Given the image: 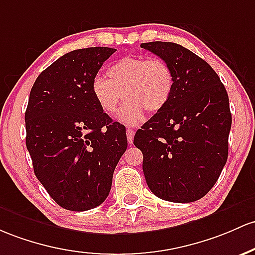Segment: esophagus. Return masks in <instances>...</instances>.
<instances>
[{"label": "esophagus", "mask_w": 255, "mask_h": 255, "mask_svg": "<svg viewBox=\"0 0 255 255\" xmlns=\"http://www.w3.org/2000/svg\"><path fill=\"white\" fill-rule=\"evenodd\" d=\"M133 139H134V130L132 128H128L127 129V140L129 144H132L133 142Z\"/></svg>", "instance_id": "1"}]
</instances>
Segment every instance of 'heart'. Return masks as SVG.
<instances>
[{"instance_id":"1","label":"heart","mask_w":255,"mask_h":255,"mask_svg":"<svg viewBox=\"0 0 255 255\" xmlns=\"http://www.w3.org/2000/svg\"><path fill=\"white\" fill-rule=\"evenodd\" d=\"M107 78L96 76L91 91L103 113L113 115L123 97L127 102L119 119L126 125H135L147 113H157L168 103L174 88V74L161 58L125 57L106 71ZM123 96H121V93Z\"/></svg>"}]
</instances>
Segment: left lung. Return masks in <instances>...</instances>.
Returning <instances> with one entry per match:
<instances>
[{
    "instance_id": "left-lung-1",
    "label": "left lung",
    "mask_w": 255,
    "mask_h": 255,
    "mask_svg": "<svg viewBox=\"0 0 255 255\" xmlns=\"http://www.w3.org/2000/svg\"><path fill=\"white\" fill-rule=\"evenodd\" d=\"M169 64L168 103L134 135L147 186L157 197L194 202L217 183L228 159L231 113L226 89L207 61L172 42L141 43Z\"/></svg>"
}]
</instances>
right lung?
I'll return each mask as SVG.
<instances>
[{"mask_svg": "<svg viewBox=\"0 0 255 255\" xmlns=\"http://www.w3.org/2000/svg\"><path fill=\"white\" fill-rule=\"evenodd\" d=\"M116 52L91 47L66 53L36 78L25 113L35 175L60 207L74 212L106 200L127 149L126 128L103 113L92 80Z\"/></svg>", "mask_w": 255, "mask_h": 255, "instance_id": "right-lung-1", "label": "right lung"}]
</instances>
